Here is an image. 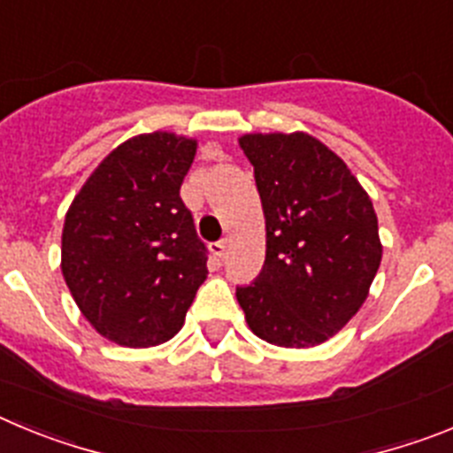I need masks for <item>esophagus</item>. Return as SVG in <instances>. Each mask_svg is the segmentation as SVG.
Instances as JSON below:
<instances>
[{"label": "esophagus", "instance_id": "1", "mask_svg": "<svg viewBox=\"0 0 453 453\" xmlns=\"http://www.w3.org/2000/svg\"><path fill=\"white\" fill-rule=\"evenodd\" d=\"M211 254H213L218 261H224V258H226V242H211Z\"/></svg>", "mask_w": 453, "mask_h": 453}]
</instances>
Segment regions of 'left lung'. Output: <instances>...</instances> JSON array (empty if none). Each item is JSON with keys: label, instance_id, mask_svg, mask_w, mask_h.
<instances>
[{"label": "left lung", "instance_id": "obj_1", "mask_svg": "<svg viewBox=\"0 0 453 453\" xmlns=\"http://www.w3.org/2000/svg\"><path fill=\"white\" fill-rule=\"evenodd\" d=\"M265 213V263L235 288L247 324L279 347H315L338 334L367 299L381 263L374 206L326 145L308 134H250Z\"/></svg>", "mask_w": 453, "mask_h": 453}]
</instances>
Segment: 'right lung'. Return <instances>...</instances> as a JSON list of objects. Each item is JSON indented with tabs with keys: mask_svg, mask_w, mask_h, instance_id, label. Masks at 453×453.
Returning <instances> with one entry per match:
<instances>
[{
	"mask_svg": "<svg viewBox=\"0 0 453 453\" xmlns=\"http://www.w3.org/2000/svg\"><path fill=\"white\" fill-rule=\"evenodd\" d=\"M195 151V140L165 131L135 135L99 163L65 215L67 288L122 347L177 335L208 274V250L179 195Z\"/></svg>",
	"mask_w": 453,
	"mask_h": 453,
	"instance_id": "add662e5",
	"label": "right lung"
}]
</instances>
